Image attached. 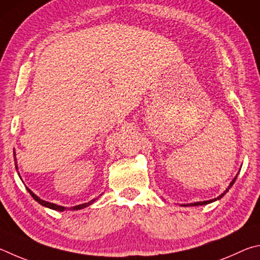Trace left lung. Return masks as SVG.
<instances>
[{
    "label": "left lung",
    "instance_id": "8db88e82",
    "mask_svg": "<svg viewBox=\"0 0 260 260\" xmlns=\"http://www.w3.org/2000/svg\"><path fill=\"white\" fill-rule=\"evenodd\" d=\"M236 177H238V176H236ZM236 177H235V178L233 179V180H232V183H231V185L229 186V188H227L226 190H225V192L224 193H222L221 195H219V197H218L217 199H213V200H209V201H203V202H195V203H190L189 204V206L190 207H194V206H203V204H208V203H211V202H213V201H216V200H219V199H221L222 197H224V195L227 193V192H229V189L232 187V186H233V184L235 183V180H236ZM184 207H187V206H185V204H184Z\"/></svg>",
    "mask_w": 260,
    "mask_h": 260
}]
</instances>
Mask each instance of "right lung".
Instances as JSON below:
<instances>
[{
  "instance_id": "add662e5",
  "label": "right lung",
  "mask_w": 260,
  "mask_h": 260,
  "mask_svg": "<svg viewBox=\"0 0 260 260\" xmlns=\"http://www.w3.org/2000/svg\"><path fill=\"white\" fill-rule=\"evenodd\" d=\"M16 154H15V152H13V156H15ZM16 169H17V165H16ZM27 190H28L29 192V194L31 195V197H33V199L35 200L36 202H39L40 204H42V206H44V207H47V208H50V209H53V210H58V211H63V210H79V209H83V208H85V207H88V206H90L91 203H93L94 202V200H92V201H90V202H88V203H83V204H80V206H76V207H73V208H65V207H60V206H57V204H53V203H49V202H45V201H43V200H41V199H39L38 197H36V195L31 192V190H29L28 188H27Z\"/></svg>"
}]
</instances>
